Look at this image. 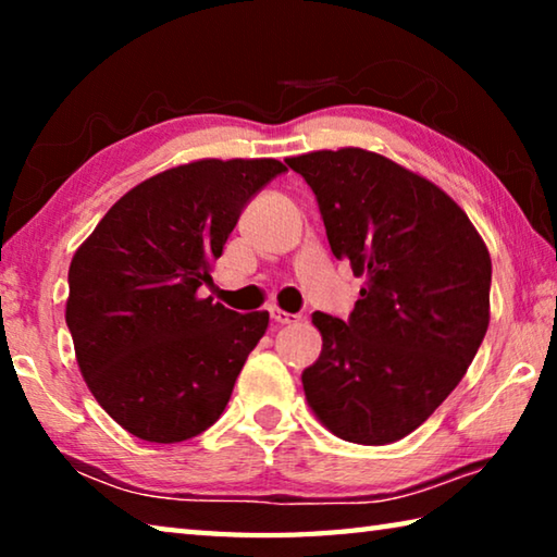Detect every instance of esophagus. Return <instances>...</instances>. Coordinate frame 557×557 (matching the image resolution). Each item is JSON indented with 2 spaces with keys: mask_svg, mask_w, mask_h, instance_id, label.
<instances>
[{
  "mask_svg": "<svg viewBox=\"0 0 557 557\" xmlns=\"http://www.w3.org/2000/svg\"><path fill=\"white\" fill-rule=\"evenodd\" d=\"M270 317L275 319L277 324H297L299 322V314H289V312H285V309H280V307H270Z\"/></svg>",
  "mask_w": 557,
  "mask_h": 557,
  "instance_id": "esophagus-1",
  "label": "esophagus"
}]
</instances>
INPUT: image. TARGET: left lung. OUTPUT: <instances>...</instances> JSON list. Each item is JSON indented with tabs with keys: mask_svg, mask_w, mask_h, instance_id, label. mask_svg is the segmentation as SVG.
Masks as SVG:
<instances>
[{
	"mask_svg": "<svg viewBox=\"0 0 557 557\" xmlns=\"http://www.w3.org/2000/svg\"><path fill=\"white\" fill-rule=\"evenodd\" d=\"M285 162L317 196L332 252L366 277L348 322L322 312V354L301 373L336 437L388 445L418 430L465 379L488 326L492 258L430 178L361 147Z\"/></svg>",
	"mask_w": 557,
	"mask_h": 557,
	"instance_id": "left-lung-1",
	"label": "left lung"
}]
</instances>
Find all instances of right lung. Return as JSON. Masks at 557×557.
<instances>
[{"label":"right lung","instance_id":"right-lung-1","mask_svg":"<svg viewBox=\"0 0 557 557\" xmlns=\"http://www.w3.org/2000/svg\"><path fill=\"white\" fill-rule=\"evenodd\" d=\"M285 169L277 159L172 166L129 188L75 250L65 299L75 361L129 435L172 445L221 418L270 314H238L199 287L245 203Z\"/></svg>","mask_w":557,"mask_h":557}]
</instances>
